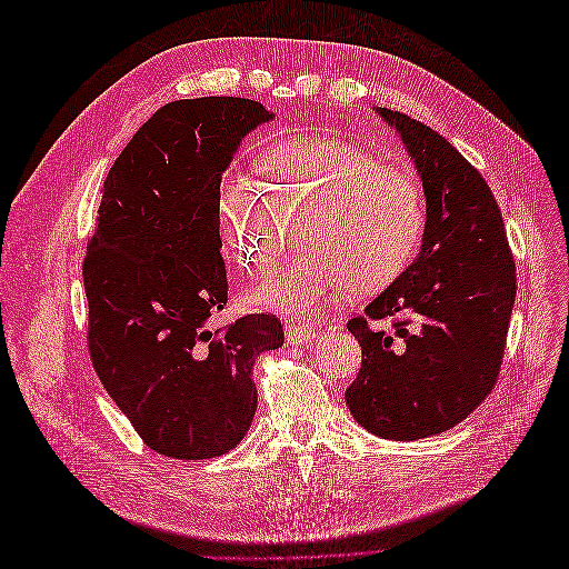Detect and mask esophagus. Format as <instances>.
<instances>
[{"instance_id": "obj_1", "label": "esophagus", "mask_w": 569, "mask_h": 569, "mask_svg": "<svg viewBox=\"0 0 569 569\" xmlns=\"http://www.w3.org/2000/svg\"><path fill=\"white\" fill-rule=\"evenodd\" d=\"M284 335H287L289 347H301V343H308L311 339H316V327L301 325V322H289L284 327Z\"/></svg>"}]
</instances>
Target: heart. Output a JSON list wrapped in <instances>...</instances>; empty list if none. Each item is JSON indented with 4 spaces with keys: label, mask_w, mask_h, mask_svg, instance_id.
Returning <instances> with one entry per match:
<instances>
[{
    "label": "heart",
    "mask_w": 569,
    "mask_h": 569,
    "mask_svg": "<svg viewBox=\"0 0 569 569\" xmlns=\"http://www.w3.org/2000/svg\"><path fill=\"white\" fill-rule=\"evenodd\" d=\"M266 184L228 173L218 184V226L234 261L263 272L282 239V218L301 211L297 258L253 291V303L311 316L353 284L372 291L412 261L425 230V194L403 168L335 137H291L258 157Z\"/></svg>",
    "instance_id": "obj_1"
}]
</instances>
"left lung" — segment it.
<instances>
[{"instance_id":"1","label":"left lung","mask_w":569,"mask_h":569,"mask_svg":"<svg viewBox=\"0 0 569 569\" xmlns=\"http://www.w3.org/2000/svg\"><path fill=\"white\" fill-rule=\"evenodd\" d=\"M399 132L425 189L422 247L399 278L349 320L363 363L347 389L368 432L416 441L462 422L501 370L518 280L501 209L479 170L439 132L375 109ZM395 318L393 336L367 318Z\"/></svg>"}]
</instances>
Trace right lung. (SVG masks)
I'll return each instance as SVG.
<instances>
[{"mask_svg": "<svg viewBox=\"0 0 569 569\" xmlns=\"http://www.w3.org/2000/svg\"><path fill=\"white\" fill-rule=\"evenodd\" d=\"M274 113L253 99L170 101L111 166L82 263L92 366L134 432L161 456L228 453L256 416V356L282 322L256 313L226 330L218 184L244 137Z\"/></svg>", "mask_w": 569, "mask_h": 569, "instance_id": "1", "label": "right lung"}]
</instances>
